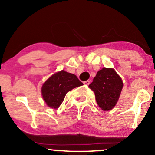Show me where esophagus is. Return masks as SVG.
I'll list each match as a JSON object with an SVG mask.
<instances>
[{
  "instance_id": "1",
  "label": "esophagus",
  "mask_w": 155,
  "mask_h": 155,
  "mask_svg": "<svg viewBox=\"0 0 155 155\" xmlns=\"http://www.w3.org/2000/svg\"><path fill=\"white\" fill-rule=\"evenodd\" d=\"M84 84L85 85H89L90 84V80H87V81H84Z\"/></svg>"
}]
</instances>
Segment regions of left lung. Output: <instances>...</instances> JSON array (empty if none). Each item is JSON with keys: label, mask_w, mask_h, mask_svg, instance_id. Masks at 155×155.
<instances>
[{"label": "left lung", "mask_w": 155, "mask_h": 155, "mask_svg": "<svg viewBox=\"0 0 155 155\" xmlns=\"http://www.w3.org/2000/svg\"><path fill=\"white\" fill-rule=\"evenodd\" d=\"M89 87L94 92L101 109L110 111L118 102L123 87L122 78L112 68H103L97 73Z\"/></svg>", "instance_id": "8db88e82"}]
</instances>
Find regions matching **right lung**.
Masks as SVG:
<instances>
[{
	"label": "right lung",
	"mask_w": 155,
	"mask_h": 155,
	"mask_svg": "<svg viewBox=\"0 0 155 155\" xmlns=\"http://www.w3.org/2000/svg\"><path fill=\"white\" fill-rule=\"evenodd\" d=\"M82 85L76 75L62 70L44 81L41 90L42 98L49 108H58L68 92Z\"/></svg>",
	"instance_id": "right-lung-1"
}]
</instances>
